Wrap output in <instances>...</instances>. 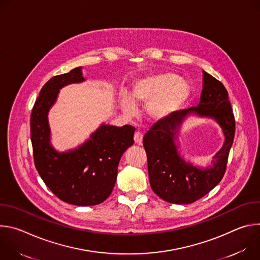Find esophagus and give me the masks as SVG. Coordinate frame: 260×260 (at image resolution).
Segmentation results:
<instances>
[{
	"instance_id": "esophagus-1",
	"label": "esophagus",
	"mask_w": 260,
	"mask_h": 260,
	"mask_svg": "<svg viewBox=\"0 0 260 260\" xmlns=\"http://www.w3.org/2000/svg\"><path fill=\"white\" fill-rule=\"evenodd\" d=\"M134 140H135V143L137 144H141L142 141H143V135L142 133L140 132H136L135 135H134Z\"/></svg>"
}]
</instances>
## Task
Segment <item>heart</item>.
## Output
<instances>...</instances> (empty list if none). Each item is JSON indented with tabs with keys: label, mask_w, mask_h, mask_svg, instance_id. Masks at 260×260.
I'll return each mask as SVG.
<instances>
[{
	"label": "heart",
	"mask_w": 260,
	"mask_h": 260,
	"mask_svg": "<svg viewBox=\"0 0 260 260\" xmlns=\"http://www.w3.org/2000/svg\"><path fill=\"white\" fill-rule=\"evenodd\" d=\"M192 95L191 84L172 72H162L136 81L132 98L121 94L120 106L126 114H133L136 104L147 105L146 112L158 121L178 113Z\"/></svg>",
	"instance_id": "heart-1"
}]
</instances>
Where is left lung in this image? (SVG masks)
Segmentation results:
<instances>
[{"label": "left lung", "instance_id": "1", "mask_svg": "<svg viewBox=\"0 0 260 260\" xmlns=\"http://www.w3.org/2000/svg\"><path fill=\"white\" fill-rule=\"evenodd\" d=\"M191 115L215 120L225 136L224 146L213 157L212 166L207 168L196 167L185 161L175 143L183 120ZM235 131L236 122L226 88L203 71V90L198 107L180 110L155 123L144 136L148 174L154 193L166 202L185 205L210 192L224 176Z\"/></svg>", "mask_w": 260, "mask_h": 260}]
</instances>
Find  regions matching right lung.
I'll return each mask as SVG.
<instances>
[{
    "label": "right lung",
    "instance_id": "1",
    "mask_svg": "<svg viewBox=\"0 0 260 260\" xmlns=\"http://www.w3.org/2000/svg\"><path fill=\"white\" fill-rule=\"evenodd\" d=\"M85 81L82 67L52 77L42 87L30 114V140L37 171L46 186L61 201L94 206L112 192L122 154L134 144L136 128L103 123L75 149L56 151L51 145L48 112L59 89Z\"/></svg>",
    "mask_w": 260,
    "mask_h": 260
}]
</instances>
